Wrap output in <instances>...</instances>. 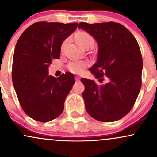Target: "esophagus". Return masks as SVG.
<instances>
[{"label": "esophagus", "mask_w": 157, "mask_h": 157, "mask_svg": "<svg viewBox=\"0 0 157 157\" xmlns=\"http://www.w3.org/2000/svg\"><path fill=\"white\" fill-rule=\"evenodd\" d=\"M80 78L79 77H75V80L77 81V82H78V81H80Z\"/></svg>", "instance_id": "obj_1"}]
</instances>
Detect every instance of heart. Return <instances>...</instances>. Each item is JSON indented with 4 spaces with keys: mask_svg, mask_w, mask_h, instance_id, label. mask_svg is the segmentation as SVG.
<instances>
[{
    "mask_svg": "<svg viewBox=\"0 0 157 157\" xmlns=\"http://www.w3.org/2000/svg\"><path fill=\"white\" fill-rule=\"evenodd\" d=\"M75 39L78 42V44L84 48L88 47H92L94 44V40L93 37L88 32H78L75 35ZM66 44V41L63 42L61 46V49L63 50ZM89 66V62L87 60H73L69 63L68 64V69L71 72L74 74H79L82 73L84 70L86 69L88 66Z\"/></svg>",
    "mask_w": 157,
    "mask_h": 157,
    "instance_id": "obj_1",
    "label": "heart"
}]
</instances>
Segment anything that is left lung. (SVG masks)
<instances>
[{"mask_svg":"<svg viewBox=\"0 0 157 157\" xmlns=\"http://www.w3.org/2000/svg\"><path fill=\"white\" fill-rule=\"evenodd\" d=\"M78 28L92 36L98 46L97 63L89 71L99 81L107 77L101 86L81 79L86 111L98 121L120 120L132 109L141 89L142 58L137 41L118 23H80Z\"/></svg>","mask_w":157,"mask_h":157,"instance_id":"8db88e82","label":"left lung"}]
</instances>
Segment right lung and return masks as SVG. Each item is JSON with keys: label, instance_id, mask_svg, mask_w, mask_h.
Here are the masks:
<instances>
[{"label": "right lung", "instance_id": "1", "mask_svg": "<svg viewBox=\"0 0 157 157\" xmlns=\"http://www.w3.org/2000/svg\"><path fill=\"white\" fill-rule=\"evenodd\" d=\"M77 23L37 22L26 29L16 44L12 62V82L24 112L46 122L63 111L64 102L75 80L66 72L48 75L53 59H59L63 42L76 29Z\"/></svg>", "mask_w": 157, "mask_h": 157}]
</instances>
